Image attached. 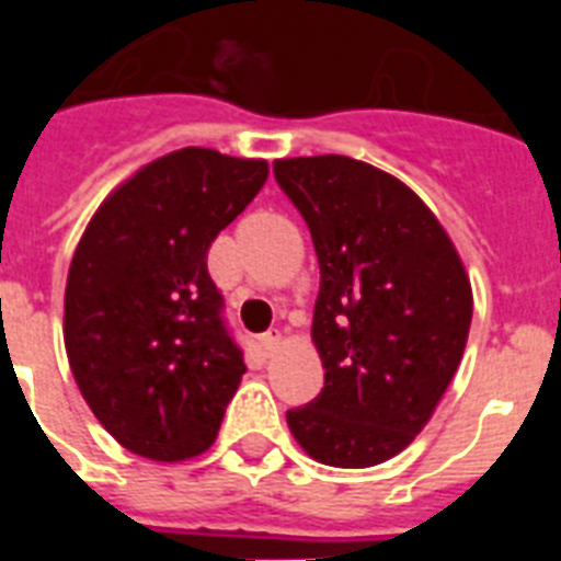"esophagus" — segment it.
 <instances>
[{
	"instance_id": "esophagus-1",
	"label": "esophagus",
	"mask_w": 561,
	"mask_h": 561,
	"mask_svg": "<svg viewBox=\"0 0 561 561\" xmlns=\"http://www.w3.org/2000/svg\"><path fill=\"white\" fill-rule=\"evenodd\" d=\"M257 345H261V354L272 356L277 348H280V334H277V331H266V334H261Z\"/></svg>"
}]
</instances>
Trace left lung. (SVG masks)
Here are the masks:
<instances>
[{"label":"left lung","mask_w":561,"mask_h":561,"mask_svg":"<svg viewBox=\"0 0 561 561\" xmlns=\"http://www.w3.org/2000/svg\"><path fill=\"white\" fill-rule=\"evenodd\" d=\"M320 261L311 340L325 385L286 413L309 458L365 469L408 449L460 365L472 284L453 238L393 173L323 153L275 160Z\"/></svg>","instance_id":"left-lung-1"}]
</instances>
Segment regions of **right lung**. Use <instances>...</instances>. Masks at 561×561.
Returning a JSON list of instances; mask_svg holds the SVG:
<instances>
[{
	"label": "right lung",
	"instance_id": "add662e5",
	"mask_svg": "<svg viewBox=\"0 0 561 561\" xmlns=\"http://www.w3.org/2000/svg\"><path fill=\"white\" fill-rule=\"evenodd\" d=\"M270 176L266 160L180 148L108 193L76 247L64 345L106 433L148 460L210 449L244 376L207 250Z\"/></svg>",
	"mask_w": 561,
	"mask_h": 561
}]
</instances>
